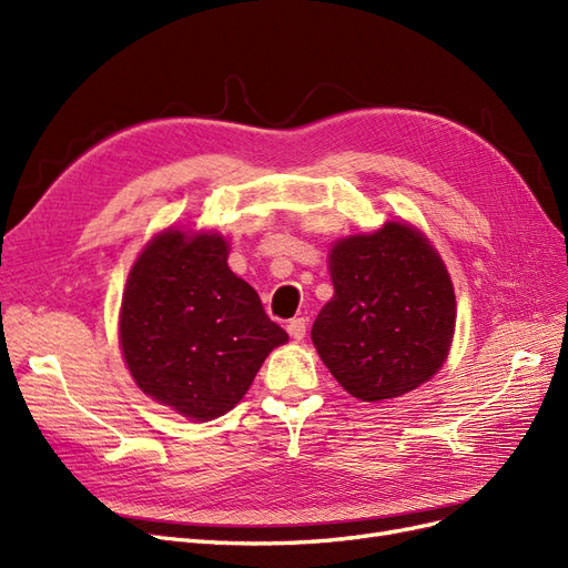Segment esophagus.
Masks as SVG:
<instances>
[{
	"label": "esophagus",
	"instance_id": "34e87169",
	"mask_svg": "<svg viewBox=\"0 0 568 568\" xmlns=\"http://www.w3.org/2000/svg\"><path fill=\"white\" fill-rule=\"evenodd\" d=\"M286 332H288V336H291V338L301 341V338L305 336V332H307V324H305V320H303V317H294V320H288V322H286Z\"/></svg>",
	"mask_w": 568,
	"mask_h": 568
}]
</instances>
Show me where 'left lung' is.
Here are the masks:
<instances>
[{
  "label": "left lung",
  "instance_id": "obj_1",
  "mask_svg": "<svg viewBox=\"0 0 568 568\" xmlns=\"http://www.w3.org/2000/svg\"><path fill=\"white\" fill-rule=\"evenodd\" d=\"M329 272L334 296L311 336L334 379L367 403L432 379L453 343L455 291L426 236L386 222L338 242Z\"/></svg>",
  "mask_w": 568,
  "mask_h": 568
}]
</instances>
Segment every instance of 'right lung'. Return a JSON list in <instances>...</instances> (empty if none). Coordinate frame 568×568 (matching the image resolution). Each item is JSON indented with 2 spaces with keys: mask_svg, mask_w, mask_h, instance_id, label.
<instances>
[{
  "mask_svg": "<svg viewBox=\"0 0 568 568\" xmlns=\"http://www.w3.org/2000/svg\"><path fill=\"white\" fill-rule=\"evenodd\" d=\"M286 341L255 288L227 267L222 236L168 230L136 257L120 346L136 386L153 400L196 422L225 415Z\"/></svg>",
  "mask_w": 568,
  "mask_h": 568,
  "instance_id": "1",
  "label": "right lung"
}]
</instances>
